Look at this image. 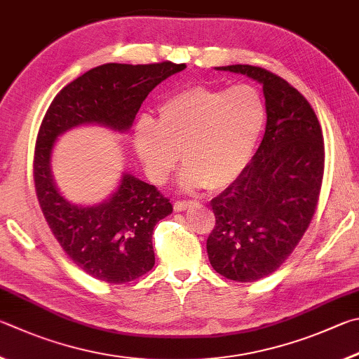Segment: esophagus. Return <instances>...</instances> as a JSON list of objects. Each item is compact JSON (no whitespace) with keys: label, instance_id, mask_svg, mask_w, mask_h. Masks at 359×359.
I'll use <instances>...</instances> for the list:
<instances>
[{"label":"esophagus","instance_id":"obj_1","mask_svg":"<svg viewBox=\"0 0 359 359\" xmlns=\"http://www.w3.org/2000/svg\"><path fill=\"white\" fill-rule=\"evenodd\" d=\"M197 202H175V211H184L187 208H192V206H197Z\"/></svg>","mask_w":359,"mask_h":359}]
</instances>
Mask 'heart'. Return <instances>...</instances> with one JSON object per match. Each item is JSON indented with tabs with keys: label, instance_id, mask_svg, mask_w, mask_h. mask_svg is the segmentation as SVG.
<instances>
[{
	"label": "heart",
	"instance_id": "b5f03b06",
	"mask_svg": "<svg viewBox=\"0 0 359 359\" xmlns=\"http://www.w3.org/2000/svg\"><path fill=\"white\" fill-rule=\"evenodd\" d=\"M157 124L140 118L134 129L135 153L151 180L165 181L183 157L180 186L219 191L240 178L265 128L266 104L252 85L229 90L192 86L168 97Z\"/></svg>",
	"mask_w": 359,
	"mask_h": 359
}]
</instances>
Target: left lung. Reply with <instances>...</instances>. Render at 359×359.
Here are the masks:
<instances>
[{
    "mask_svg": "<svg viewBox=\"0 0 359 359\" xmlns=\"http://www.w3.org/2000/svg\"><path fill=\"white\" fill-rule=\"evenodd\" d=\"M216 69L248 75L265 94V135L240 178L211 200L216 225L206 241L219 274L254 282L274 273L309 227L323 180V135L311 104L284 79L249 65Z\"/></svg>",
    "mask_w": 359,
    "mask_h": 359,
    "instance_id": "obj_1",
    "label": "left lung"
}]
</instances>
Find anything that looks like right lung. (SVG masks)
I'll list each match as a JSON object with an SVG mask.
<instances>
[{
  "label": "right lung",
  "mask_w": 359,
  "mask_h": 359,
  "mask_svg": "<svg viewBox=\"0 0 359 359\" xmlns=\"http://www.w3.org/2000/svg\"><path fill=\"white\" fill-rule=\"evenodd\" d=\"M183 69L186 65L170 61L97 66L62 88L43 116L34 149L36 196L62 250L94 279L124 284L147 274L154 266V225L172 215L173 206L154 186L129 172L104 202L71 203L52 175L56 138L85 124L129 130L148 94Z\"/></svg>",
  "instance_id": "add662e5"
}]
</instances>
